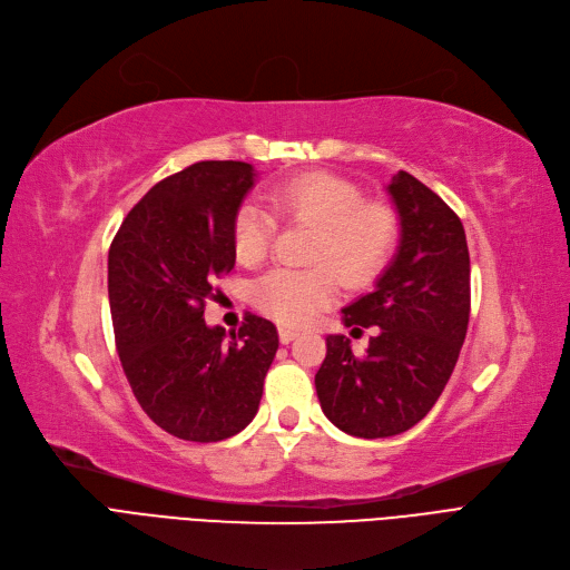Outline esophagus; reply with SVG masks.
<instances>
[{
    "label": "esophagus",
    "instance_id": "34e87169",
    "mask_svg": "<svg viewBox=\"0 0 570 570\" xmlns=\"http://www.w3.org/2000/svg\"><path fill=\"white\" fill-rule=\"evenodd\" d=\"M278 336H281V343L287 345V343H292L296 336H299V332L289 330V327H281V330H278Z\"/></svg>",
    "mask_w": 570,
    "mask_h": 570
}]
</instances>
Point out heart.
<instances>
[{"mask_svg": "<svg viewBox=\"0 0 570 570\" xmlns=\"http://www.w3.org/2000/svg\"><path fill=\"white\" fill-rule=\"evenodd\" d=\"M268 208L287 223L315 227L311 268H274L253 285V304L287 327H304L336 299L342 274L352 287L371 283L390 262L399 240L396 213L364 202L362 187L334 174L313 171L268 189ZM276 220L253 202L238 206L232 248L240 264H259L274 240Z\"/></svg>", "mask_w": 570, "mask_h": 570, "instance_id": "heart-1", "label": "heart"}]
</instances>
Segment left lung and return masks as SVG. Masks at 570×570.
Masks as SVG:
<instances>
[{"instance_id":"obj_1","label":"left lung","mask_w":570,"mask_h":570,"mask_svg":"<svg viewBox=\"0 0 570 570\" xmlns=\"http://www.w3.org/2000/svg\"><path fill=\"white\" fill-rule=\"evenodd\" d=\"M401 238L373 292L343 308L345 327H377L366 355L327 336L315 373L322 413L357 439H387L415 426L445 390L471 313V259L462 220L409 171L387 185ZM357 330V328H355Z\"/></svg>"}]
</instances>
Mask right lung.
<instances>
[{"mask_svg": "<svg viewBox=\"0 0 570 570\" xmlns=\"http://www.w3.org/2000/svg\"><path fill=\"white\" fill-rule=\"evenodd\" d=\"M255 185L246 161H197L153 185L108 250V304L122 371L146 415L183 441L215 443L257 415L276 357L274 322L208 327L213 281L234 268V215Z\"/></svg>", "mask_w": 570, "mask_h": 570, "instance_id": "obj_1", "label": "right lung"}]
</instances>
